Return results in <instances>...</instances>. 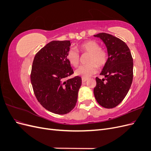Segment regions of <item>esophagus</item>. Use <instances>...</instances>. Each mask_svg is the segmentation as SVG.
<instances>
[{
    "mask_svg": "<svg viewBox=\"0 0 151 151\" xmlns=\"http://www.w3.org/2000/svg\"><path fill=\"white\" fill-rule=\"evenodd\" d=\"M88 80V78H83L82 79V82H83V83H85V82H86Z\"/></svg>",
    "mask_w": 151,
    "mask_h": 151,
    "instance_id": "34e87169",
    "label": "esophagus"
}]
</instances>
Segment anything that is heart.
I'll return each mask as SVG.
<instances>
[{"label":"heart","mask_w":151,"mask_h":151,"mask_svg":"<svg viewBox=\"0 0 151 151\" xmlns=\"http://www.w3.org/2000/svg\"><path fill=\"white\" fill-rule=\"evenodd\" d=\"M82 53H88L86 65L80 66L76 70V75L83 78H88L95 74L99 67H102L106 64L108 60V53L106 50L101 48L100 45L95 41H87L79 46ZM67 60L70 64L74 67H77L79 64L81 57L78 51L74 48L71 47L67 53Z\"/></svg>","instance_id":"1"}]
</instances>
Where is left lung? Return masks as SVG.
<instances>
[{
    "mask_svg": "<svg viewBox=\"0 0 151 151\" xmlns=\"http://www.w3.org/2000/svg\"><path fill=\"white\" fill-rule=\"evenodd\" d=\"M94 36L103 41L108 55L100 74L105 79L96 78L94 94L101 106L113 108L123 101L130 88L133 80V58L129 48L120 39L104 33Z\"/></svg>",
    "mask_w": 151,
    "mask_h": 151,
    "instance_id": "8db88e82",
    "label": "left lung"
}]
</instances>
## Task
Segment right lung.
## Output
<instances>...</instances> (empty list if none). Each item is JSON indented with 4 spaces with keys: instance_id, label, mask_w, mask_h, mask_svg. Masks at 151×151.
Listing matches in <instances>:
<instances>
[{
    "instance_id": "1",
    "label": "right lung",
    "mask_w": 151,
    "mask_h": 151,
    "mask_svg": "<svg viewBox=\"0 0 151 151\" xmlns=\"http://www.w3.org/2000/svg\"><path fill=\"white\" fill-rule=\"evenodd\" d=\"M70 41H52L34 58L31 82L35 96L48 111L65 115L75 107L81 77L66 79L74 72L67 60Z\"/></svg>"
}]
</instances>
